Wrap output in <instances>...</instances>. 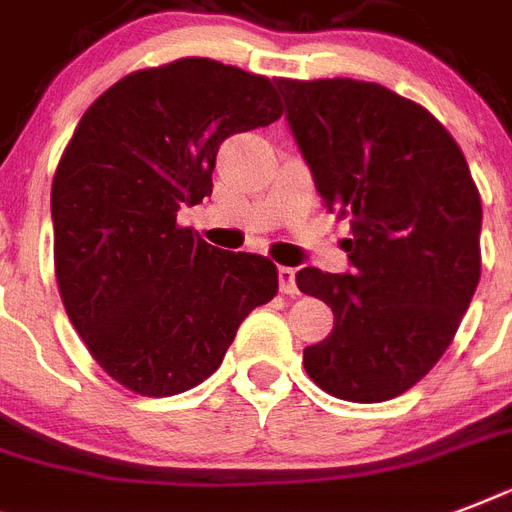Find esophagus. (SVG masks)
Returning a JSON list of instances; mask_svg holds the SVG:
<instances>
[{"label":"esophagus","mask_w":512,"mask_h":512,"mask_svg":"<svg viewBox=\"0 0 512 512\" xmlns=\"http://www.w3.org/2000/svg\"><path fill=\"white\" fill-rule=\"evenodd\" d=\"M279 289L284 295H297V268L281 265L279 268Z\"/></svg>","instance_id":"esophagus-1"}]
</instances>
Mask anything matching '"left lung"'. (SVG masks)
<instances>
[{"instance_id":"8db88e82","label":"left lung","mask_w":512,"mask_h":512,"mask_svg":"<svg viewBox=\"0 0 512 512\" xmlns=\"http://www.w3.org/2000/svg\"><path fill=\"white\" fill-rule=\"evenodd\" d=\"M287 122L329 212L350 217V273L303 268L335 313L305 372L342 401L401 396L444 356L481 279V196L446 127L358 79H279Z\"/></svg>"}]
</instances>
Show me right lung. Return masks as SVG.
Wrapping results in <instances>:
<instances>
[{"instance_id":"obj_1","label":"right lung","mask_w":512,"mask_h":512,"mask_svg":"<svg viewBox=\"0 0 512 512\" xmlns=\"http://www.w3.org/2000/svg\"><path fill=\"white\" fill-rule=\"evenodd\" d=\"M281 111L271 79L180 58L119 79L76 124L52 177L55 276L74 329L124 388L162 398L204 382L279 292L268 257L212 247L177 212L212 193L228 135Z\"/></svg>"}]
</instances>
